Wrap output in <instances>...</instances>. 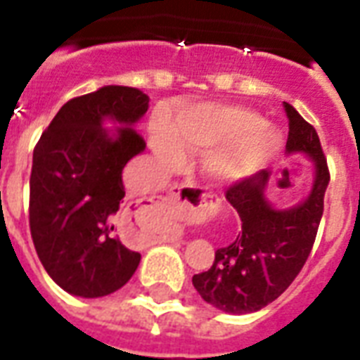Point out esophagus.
<instances>
[{
	"label": "esophagus",
	"instance_id": "obj_1",
	"mask_svg": "<svg viewBox=\"0 0 360 360\" xmlns=\"http://www.w3.org/2000/svg\"><path fill=\"white\" fill-rule=\"evenodd\" d=\"M186 198H191L192 202L196 203V207H202L203 196H200L198 192H194L186 185H181V183H174V185L168 188V194H166V200H168L177 211H185V209L188 207H194V205H191V202H188Z\"/></svg>",
	"mask_w": 360,
	"mask_h": 360
}]
</instances>
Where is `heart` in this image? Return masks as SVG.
Here are the masks:
<instances>
[{"instance_id": "1", "label": "heart", "mask_w": 360, "mask_h": 360, "mask_svg": "<svg viewBox=\"0 0 360 360\" xmlns=\"http://www.w3.org/2000/svg\"><path fill=\"white\" fill-rule=\"evenodd\" d=\"M262 124V117L246 108L200 104L175 115L169 123L174 135L160 129L153 134L151 143L157 157L166 164L183 160V146L188 151L213 146L202 158L203 174L209 179L228 183L252 174L278 149V132Z\"/></svg>"}]
</instances>
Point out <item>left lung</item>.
I'll return each mask as SVG.
<instances>
[{"instance_id":"obj_1","label":"left lung","mask_w":360,"mask_h":360,"mask_svg":"<svg viewBox=\"0 0 360 360\" xmlns=\"http://www.w3.org/2000/svg\"><path fill=\"white\" fill-rule=\"evenodd\" d=\"M290 121L285 151L312 158V191L304 202L274 209L265 198L271 172L262 169L226 191L237 209L240 231L231 245L214 252L209 271L192 276L202 299L228 314H250L278 299L307 263L323 214L330 174L319 136L291 104L284 103Z\"/></svg>"}]
</instances>
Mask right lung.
<instances>
[{
    "mask_svg": "<svg viewBox=\"0 0 360 360\" xmlns=\"http://www.w3.org/2000/svg\"><path fill=\"white\" fill-rule=\"evenodd\" d=\"M149 97L104 86L61 106L33 151L30 230L42 267L70 295L104 297L123 288L141 256L123 245L115 217L124 198L123 168L146 149L132 124ZM112 119L114 135L102 129Z\"/></svg>",
    "mask_w": 360,
    "mask_h": 360,
    "instance_id": "obj_1",
    "label": "right lung"
}]
</instances>
